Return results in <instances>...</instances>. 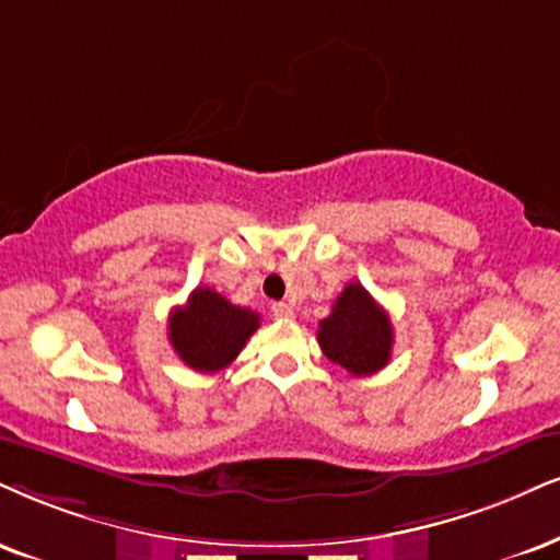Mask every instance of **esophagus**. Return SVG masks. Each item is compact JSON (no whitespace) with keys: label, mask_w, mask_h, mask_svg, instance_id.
<instances>
[{"label":"esophagus","mask_w":560,"mask_h":560,"mask_svg":"<svg viewBox=\"0 0 560 560\" xmlns=\"http://www.w3.org/2000/svg\"><path fill=\"white\" fill-rule=\"evenodd\" d=\"M272 314L278 316V319H293V316H295V312H293L291 303H275V306H272Z\"/></svg>","instance_id":"esophagus-1"}]
</instances>
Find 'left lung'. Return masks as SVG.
Wrapping results in <instances>:
<instances>
[{
  "label": "left lung",
  "instance_id": "8db88e82",
  "mask_svg": "<svg viewBox=\"0 0 560 560\" xmlns=\"http://www.w3.org/2000/svg\"><path fill=\"white\" fill-rule=\"evenodd\" d=\"M322 353L353 376H371L392 358L389 314L371 299L361 282H350L337 295L332 314L319 322Z\"/></svg>",
  "mask_w": 560,
  "mask_h": 560
}]
</instances>
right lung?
Returning a JSON list of instances; mask_svg holds the SVG:
<instances>
[{
	"label": "right lung",
	"instance_id": "add662e5",
	"mask_svg": "<svg viewBox=\"0 0 560 560\" xmlns=\"http://www.w3.org/2000/svg\"><path fill=\"white\" fill-rule=\"evenodd\" d=\"M257 327V312L233 306L212 288H197L184 306L171 312L168 340L189 369L199 374H215L236 361Z\"/></svg>",
	"mask_w": 560,
	"mask_h": 560
}]
</instances>
